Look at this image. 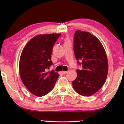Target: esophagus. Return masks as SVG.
<instances>
[{"instance_id": "esophagus-1", "label": "esophagus", "mask_w": 124, "mask_h": 124, "mask_svg": "<svg viewBox=\"0 0 124 124\" xmlns=\"http://www.w3.org/2000/svg\"><path fill=\"white\" fill-rule=\"evenodd\" d=\"M67 72H67V71H62V73L63 74H65L66 73H67Z\"/></svg>"}]
</instances>
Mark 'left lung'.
<instances>
[{
  "mask_svg": "<svg viewBox=\"0 0 124 124\" xmlns=\"http://www.w3.org/2000/svg\"><path fill=\"white\" fill-rule=\"evenodd\" d=\"M74 35V55L82 69L77 70L73 87L81 95L91 96L101 89L106 80L107 57L101 42L94 35L81 30H77Z\"/></svg>",
  "mask_w": 124,
  "mask_h": 124,
  "instance_id": "8db88e82",
  "label": "left lung"
}]
</instances>
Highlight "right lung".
<instances>
[{"instance_id": "obj_1", "label": "right lung", "mask_w": 124, "mask_h": 124, "mask_svg": "<svg viewBox=\"0 0 124 124\" xmlns=\"http://www.w3.org/2000/svg\"><path fill=\"white\" fill-rule=\"evenodd\" d=\"M61 34H40L31 38L21 52L19 62L21 79L26 89L37 96L53 89L59 74L47 69L53 64L52 47Z\"/></svg>"}]
</instances>
